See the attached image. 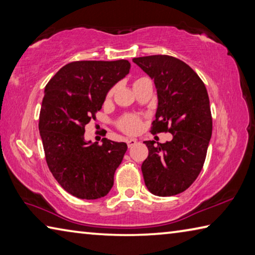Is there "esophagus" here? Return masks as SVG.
Returning <instances> with one entry per match:
<instances>
[{"label": "esophagus", "instance_id": "obj_1", "mask_svg": "<svg viewBox=\"0 0 255 255\" xmlns=\"http://www.w3.org/2000/svg\"><path fill=\"white\" fill-rule=\"evenodd\" d=\"M126 141H127V145H128L129 148L132 147V146H135V145L137 144V139H136V138H128V139H127Z\"/></svg>", "mask_w": 255, "mask_h": 255}]
</instances>
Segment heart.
I'll return each instance as SVG.
<instances>
[{
    "label": "heart",
    "mask_w": 255,
    "mask_h": 255,
    "mask_svg": "<svg viewBox=\"0 0 255 255\" xmlns=\"http://www.w3.org/2000/svg\"><path fill=\"white\" fill-rule=\"evenodd\" d=\"M112 96V91L109 92V97ZM119 127L123 131L127 133H136L139 131L141 127V122L140 119L136 117V116H127L124 119L120 120Z\"/></svg>",
    "instance_id": "obj_1"
}]
</instances>
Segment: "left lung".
<instances>
[{
	"instance_id": "1",
	"label": "left lung",
	"mask_w": 255,
	"mask_h": 255,
	"mask_svg": "<svg viewBox=\"0 0 255 255\" xmlns=\"http://www.w3.org/2000/svg\"><path fill=\"white\" fill-rule=\"evenodd\" d=\"M154 80L157 109L152 132L169 131L172 140H146L148 156L141 164L145 185L158 197L183 192L204 166L213 132L209 97L204 82L182 60L167 55L136 57Z\"/></svg>"
}]
</instances>
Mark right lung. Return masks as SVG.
<instances>
[{
	"label": "right lung",
	"instance_id": "right-lung-1",
	"mask_svg": "<svg viewBox=\"0 0 255 255\" xmlns=\"http://www.w3.org/2000/svg\"><path fill=\"white\" fill-rule=\"evenodd\" d=\"M126 59L79 60L63 66L45 88L39 132L47 164L56 181L76 198L107 196L127 150L126 143L84 139L85 125L96 119L108 92L126 76Z\"/></svg>",
	"mask_w": 255,
	"mask_h": 255
}]
</instances>
